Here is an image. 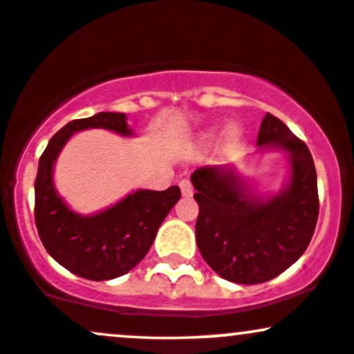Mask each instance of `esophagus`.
<instances>
[{
  "mask_svg": "<svg viewBox=\"0 0 354 354\" xmlns=\"http://www.w3.org/2000/svg\"><path fill=\"white\" fill-rule=\"evenodd\" d=\"M178 185H180L182 196H185V197H191L192 196L194 189H192V184H191V180H189V178H182V180L178 182Z\"/></svg>",
  "mask_w": 354,
  "mask_h": 354,
  "instance_id": "1",
  "label": "esophagus"
}]
</instances>
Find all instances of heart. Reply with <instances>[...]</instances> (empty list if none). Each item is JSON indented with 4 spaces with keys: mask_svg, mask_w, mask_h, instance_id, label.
I'll list each match as a JSON object with an SVG mask.
<instances>
[{
    "mask_svg": "<svg viewBox=\"0 0 354 354\" xmlns=\"http://www.w3.org/2000/svg\"><path fill=\"white\" fill-rule=\"evenodd\" d=\"M239 135H241V130H239V127L238 124H234V123H231V124H227L226 127V130H224V138H226V142H236V140L239 138ZM214 138V133H206V135L203 136V143H209L211 142V140Z\"/></svg>",
    "mask_w": 354,
    "mask_h": 354,
    "instance_id": "b5f03b06",
    "label": "heart"
}]
</instances>
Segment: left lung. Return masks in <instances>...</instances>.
Here are the masks:
<instances>
[{
    "mask_svg": "<svg viewBox=\"0 0 354 354\" xmlns=\"http://www.w3.org/2000/svg\"><path fill=\"white\" fill-rule=\"evenodd\" d=\"M257 145L290 162L287 185L275 196L252 192L231 165L199 167L191 176L199 204L196 241L206 263L234 283H263L302 257L319 216L313 155L279 118L267 113Z\"/></svg>",
    "mask_w": 354,
    "mask_h": 354,
    "instance_id": "left-lung-1",
    "label": "left lung"
}]
</instances>
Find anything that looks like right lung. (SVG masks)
<instances>
[{"instance_id": "obj_1", "label": "right lung", "mask_w": 354, "mask_h": 354, "mask_svg": "<svg viewBox=\"0 0 354 354\" xmlns=\"http://www.w3.org/2000/svg\"><path fill=\"white\" fill-rule=\"evenodd\" d=\"M89 128L133 136L124 113H97L71 121L57 131L39 160L35 224L45 250L57 263L74 275L101 282L124 275L145 258L163 219L180 199V189H138L115 206L91 216L72 211L57 194L54 165L71 136Z\"/></svg>"}]
</instances>
